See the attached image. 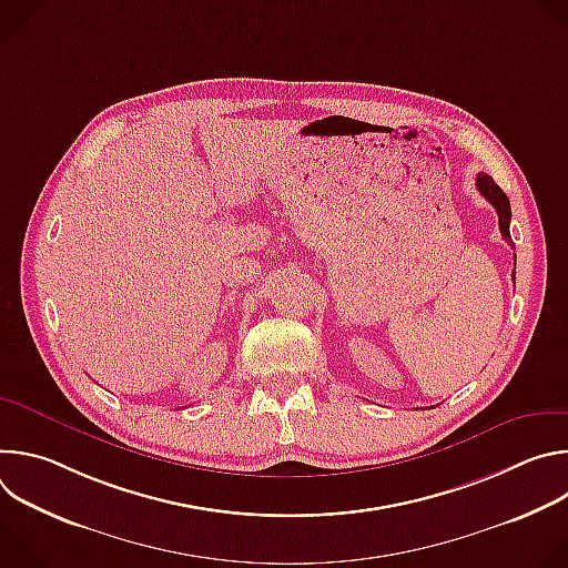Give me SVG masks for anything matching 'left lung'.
I'll list each match as a JSON object with an SVG mask.
<instances>
[{
    "label": "left lung",
    "instance_id": "8db88e82",
    "mask_svg": "<svg viewBox=\"0 0 568 568\" xmlns=\"http://www.w3.org/2000/svg\"><path fill=\"white\" fill-rule=\"evenodd\" d=\"M476 189H478V193L488 200L495 209H497V215H499V231H501V235H504V240H508V245H513V237H510V215H513V211H510V200H508V195L495 184V180L490 178V175H485V173H478L476 175ZM515 247V245H513Z\"/></svg>",
    "mask_w": 568,
    "mask_h": 568
}]
</instances>
